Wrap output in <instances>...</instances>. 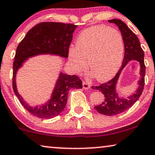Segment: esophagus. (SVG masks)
<instances>
[{
    "label": "esophagus",
    "mask_w": 155,
    "mask_h": 155,
    "mask_svg": "<svg viewBox=\"0 0 155 155\" xmlns=\"http://www.w3.org/2000/svg\"><path fill=\"white\" fill-rule=\"evenodd\" d=\"M83 88H84V89H86V90L89 89L90 84L86 81H83Z\"/></svg>",
    "instance_id": "obj_1"
}]
</instances>
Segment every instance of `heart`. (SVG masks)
<instances>
[{
	"label": "heart",
	"mask_w": 155,
	"mask_h": 155,
	"mask_svg": "<svg viewBox=\"0 0 155 155\" xmlns=\"http://www.w3.org/2000/svg\"><path fill=\"white\" fill-rule=\"evenodd\" d=\"M124 54V42L118 31L101 25L82 31L76 47L68 52L69 61L77 73L87 69L98 81L110 79L119 69Z\"/></svg>",
	"instance_id": "1"
}]
</instances>
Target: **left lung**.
Returning a JSON list of instances; mask_svg holds the SVG:
<instances>
[{
  "label": "left lung",
  "mask_w": 155,
  "mask_h": 155,
  "mask_svg": "<svg viewBox=\"0 0 155 155\" xmlns=\"http://www.w3.org/2000/svg\"><path fill=\"white\" fill-rule=\"evenodd\" d=\"M118 27L122 35L125 45V55L123 64L119 71L114 77L106 83L98 86H92L93 89L102 92L104 95V100L101 104L94 106V109L100 114L108 116L115 115L124 112L130 108L139 99L145 86V65L144 62V51L142 50L139 40L136 35L130 29L127 25L119 19L108 20ZM131 60H136L140 64V79L138 82V88L136 91L126 99L120 98L116 93V84L120 72L127 64Z\"/></svg>",
  "instance_id": "1"
}]
</instances>
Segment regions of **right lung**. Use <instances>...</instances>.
<instances>
[{
	"mask_svg": "<svg viewBox=\"0 0 155 155\" xmlns=\"http://www.w3.org/2000/svg\"><path fill=\"white\" fill-rule=\"evenodd\" d=\"M77 25L55 22H40L30 30L19 43L13 61V88L22 106L35 116L49 119L57 116L64 109L71 88H82L79 76L60 73L50 100L42 106L32 107L18 93L15 76L19 68L30 57L42 54H50L68 57L73 33Z\"/></svg>",
	"mask_w": 155,
	"mask_h": 155,
	"instance_id": "obj_1",
	"label": "right lung"
}]
</instances>
